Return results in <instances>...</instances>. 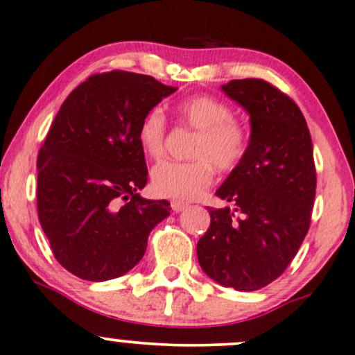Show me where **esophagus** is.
<instances>
[{"label":"esophagus","instance_id":"obj_1","mask_svg":"<svg viewBox=\"0 0 355 355\" xmlns=\"http://www.w3.org/2000/svg\"><path fill=\"white\" fill-rule=\"evenodd\" d=\"M172 209L175 211V213H180V211H183V209H187L188 208V203H183V201H172Z\"/></svg>","mask_w":355,"mask_h":355}]
</instances>
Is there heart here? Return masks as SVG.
<instances>
[{"instance_id":"1","label":"heart","mask_w":355,"mask_h":355,"mask_svg":"<svg viewBox=\"0 0 355 355\" xmlns=\"http://www.w3.org/2000/svg\"><path fill=\"white\" fill-rule=\"evenodd\" d=\"M178 123L196 131L188 162H160L150 175L152 190L164 198L190 201L198 198L214 182L216 168L231 172L249 150V131L232 116L226 101L211 95H195L175 106ZM137 141L149 159H162L167 146V119L159 106L142 116Z\"/></svg>"}]
</instances>
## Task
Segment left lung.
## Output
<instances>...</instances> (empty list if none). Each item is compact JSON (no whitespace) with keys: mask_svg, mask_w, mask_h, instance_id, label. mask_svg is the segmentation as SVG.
<instances>
[{"mask_svg":"<svg viewBox=\"0 0 355 355\" xmlns=\"http://www.w3.org/2000/svg\"><path fill=\"white\" fill-rule=\"evenodd\" d=\"M223 92L248 110L252 134L248 155L216 191L234 209L208 208L211 223L196 252L218 284L254 291L285 272L309 230L313 142L297 103L272 83L232 80Z\"/></svg>","mask_w":355,"mask_h":355,"instance_id":"8db88e82","label":"left lung"}]
</instances>
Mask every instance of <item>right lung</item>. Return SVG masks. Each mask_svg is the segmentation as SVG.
Wrapping results in <instances>:
<instances>
[{"mask_svg":"<svg viewBox=\"0 0 355 355\" xmlns=\"http://www.w3.org/2000/svg\"><path fill=\"white\" fill-rule=\"evenodd\" d=\"M173 87L124 70L95 73L60 106L37 155V216L53 257L78 278L105 282L141 262L150 231L170 216L146 200L137 128Z\"/></svg>","mask_w":355,"mask_h":355,"instance_id":"1","label":"right lung"}]
</instances>
